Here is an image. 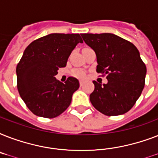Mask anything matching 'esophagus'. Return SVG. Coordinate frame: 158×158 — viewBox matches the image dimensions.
<instances>
[{"label": "esophagus", "mask_w": 158, "mask_h": 158, "mask_svg": "<svg viewBox=\"0 0 158 158\" xmlns=\"http://www.w3.org/2000/svg\"><path fill=\"white\" fill-rule=\"evenodd\" d=\"M79 85H80V86H83V85H84V81H82V80H80V81H79Z\"/></svg>", "instance_id": "34e87169"}]
</instances>
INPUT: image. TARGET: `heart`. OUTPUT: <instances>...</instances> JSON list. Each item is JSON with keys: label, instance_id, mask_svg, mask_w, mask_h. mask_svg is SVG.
Returning <instances> with one entry per match:
<instances>
[{"label": "heart", "instance_id": "b5f03b06", "mask_svg": "<svg viewBox=\"0 0 158 158\" xmlns=\"http://www.w3.org/2000/svg\"><path fill=\"white\" fill-rule=\"evenodd\" d=\"M74 76L78 77L79 79H84L86 77V74L84 71H82L80 69H76L74 71Z\"/></svg>", "mask_w": 158, "mask_h": 158}]
</instances>
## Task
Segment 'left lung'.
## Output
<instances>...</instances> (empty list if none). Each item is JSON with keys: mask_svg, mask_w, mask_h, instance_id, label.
Masks as SVG:
<instances>
[{"mask_svg": "<svg viewBox=\"0 0 158 158\" xmlns=\"http://www.w3.org/2000/svg\"><path fill=\"white\" fill-rule=\"evenodd\" d=\"M97 56V72L106 74L107 84L93 81L90 102L106 115L125 114L139 98L147 73L137 48L112 33H81Z\"/></svg>", "mask_w": 158, "mask_h": 158, "instance_id": "left-lung-1", "label": "left lung"}]
</instances>
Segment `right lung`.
I'll return each instance as SVG.
<instances>
[{
  "mask_svg": "<svg viewBox=\"0 0 158 158\" xmlns=\"http://www.w3.org/2000/svg\"><path fill=\"white\" fill-rule=\"evenodd\" d=\"M79 43V33H51L33 41L23 52L16 67L17 88L21 98L34 115L54 118L70 105L79 80L69 77L64 84L55 78L66 65Z\"/></svg>",
  "mask_w": 158,
  "mask_h": 158,
  "instance_id": "add662e5",
  "label": "right lung"
}]
</instances>
